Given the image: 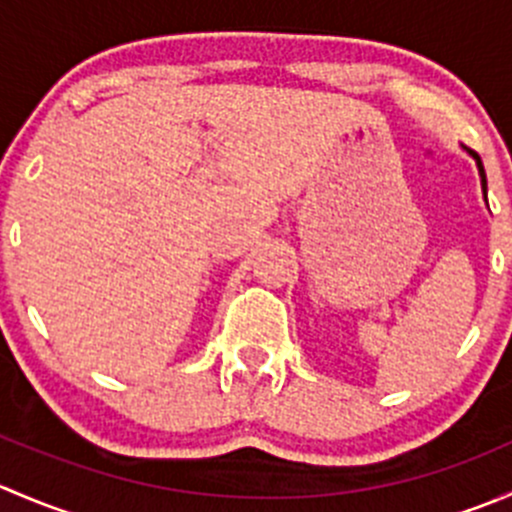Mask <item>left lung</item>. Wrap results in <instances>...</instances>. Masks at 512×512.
<instances>
[{
  "label": "left lung",
  "instance_id": "1",
  "mask_svg": "<svg viewBox=\"0 0 512 512\" xmlns=\"http://www.w3.org/2000/svg\"><path fill=\"white\" fill-rule=\"evenodd\" d=\"M466 151H468V148H466ZM468 153H471V156L476 158L478 173H480V185H483V195H485V193H488V183H485V170H483V163H480V156H478L476 151H468ZM485 203H488V200H485Z\"/></svg>",
  "mask_w": 512,
  "mask_h": 512
}]
</instances>
